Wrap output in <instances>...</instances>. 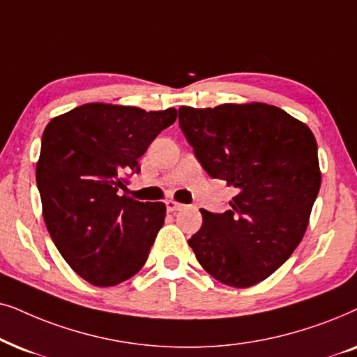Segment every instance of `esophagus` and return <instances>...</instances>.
<instances>
[{
	"instance_id": "34e87169",
	"label": "esophagus",
	"mask_w": 357,
	"mask_h": 357,
	"mask_svg": "<svg viewBox=\"0 0 357 357\" xmlns=\"http://www.w3.org/2000/svg\"><path fill=\"white\" fill-rule=\"evenodd\" d=\"M165 204H166V208H168V212H176V211H181V208L184 207L183 204L176 202V201H173V199H168V201H165Z\"/></svg>"
}]
</instances>
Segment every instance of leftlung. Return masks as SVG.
Segmentation results:
<instances>
[{"label": "left lung", "instance_id": "left-lung-1", "mask_svg": "<svg viewBox=\"0 0 357 357\" xmlns=\"http://www.w3.org/2000/svg\"><path fill=\"white\" fill-rule=\"evenodd\" d=\"M179 126L202 168L236 189L228 211L202 208L189 246L222 284L241 289L264 281L305 235L321 184L315 137L264 102L183 106Z\"/></svg>", "mask_w": 357, "mask_h": 357}]
</instances>
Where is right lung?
<instances>
[{
  "instance_id": "add662e5",
  "label": "right lung",
  "mask_w": 357,
  "mask_h": 357,
  "mask_svg": "<svg viewBox=\"0 0 357 357\" xmlns=\"http://www.w3.org/2000/svg\"><path fill=\"white\" fill-rule=\"evenodd\" d=\"M178 117L89 102L52 119L42 135L36 181L56 250L79 278L111 287L139 273L163 227V202L126 194L139 158Z\"/></svg>"
}]
</instances>
